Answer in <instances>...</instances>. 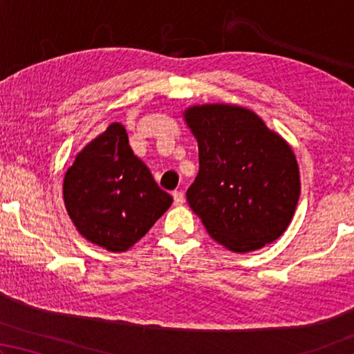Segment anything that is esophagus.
I'll use <instances>...</instances> for the list:
<instances>
[{
  "mask_svg": "<svg viewBox=\"0 0 354 354\" xmlns=\"http://www.w3.org/2000/svg\"><path fill=\"white\" fill-rule=\"evenodd\" d=\"M172 196H174V203H176L177 206H180V205H183V203H185V195H183L182 190H176L172 193Z\"/></svg>",
  "mask_w": 354,
  "mask_h": 354,
  "instance_id": "obj_1",
  "label": "esophagus"
}]
</instances>
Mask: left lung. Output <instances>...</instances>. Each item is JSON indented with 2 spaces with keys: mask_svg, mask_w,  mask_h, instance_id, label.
Segmentation results:
<instances>
[{
  "mask_svg": "<svg viewBox=\"0 0 354 354\" xmlns=\"http://www.w3.org/2000/svg\"><path fill=\"white\" fill-rule=\"evenodd\" d=\"M185 118L200 151L187 201L209 235L239 253L277 240L299 198L292 148L239 106H195Z\"/></svg>",
  "mask_w": 354,
  "mask_h": 354,
  "instance_id": "1",
  "label": "left lung"
}]
</instances>
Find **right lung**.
<instances>
[{
	"label": "right lung",
	"instance_id": "add662e5",
	"mask_svg": "<svg viewBox=\"0 0 354 354\" xmlns=\"http://www.w3.org/2000/svg\"><path fill=\"white\" fill-rule=\"evenodd\" d=\"M62 192L80 234L109 251L129 250L172 205L120 124L86 145L67 169Z\"/></svg>",
	"mask_w": 354,
	"mask_h": 354
}]
</instances>
